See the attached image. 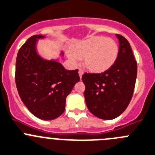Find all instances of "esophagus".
<instances>
[{
    "label": "esophagus",
    "instance_id": "34e87169",
    "mask_svg": "<svg viewBox=\"0 0 155 155\" xmlns=\"http://www.w3.org/2000/svg\"><path fill=\"white\" fill-rule=\"evenodd\" d=\"M78 74H79V76H80V78H82V75L84 74V71L81 70V69H79Z\"/></svg>",
    "mask_w": 155,
    "mask_h": 155
}]
</instances>
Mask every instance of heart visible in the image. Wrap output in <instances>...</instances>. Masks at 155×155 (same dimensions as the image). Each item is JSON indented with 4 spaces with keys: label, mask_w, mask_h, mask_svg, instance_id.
I'll use <instances>...</instances> for the list:
<instances>
[{
    "label": "heart",
    "mask_w": 155,
    "mask_h": 155,
    "mask_svg": "<svg viewBox=\"0 0 155 155\" xmlns=\"http://www.w3.org/2000/svg\"><path fill=\"white\" fill-rule=\"evenodd\" d=\"M119 51V45L114 39L106 36H91L74 44L68 57L74 63L83 58L87 70L101 74L114 65Z\"/></svg>",
    "instance_id": "heart-1"
}]
</instances>
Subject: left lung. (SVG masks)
<instances>
[{
  "label": "left lung",
  "mask_w": 155,
  "mask_h": 155,
  "mask_svg": "<svg viewBox=\"0 0 155 155\" xmlns=\"http://www.w3.org/2000/svg\"><path fill=\"white\" fill-rule=\"evenodd\" d=\"M119 56L114 65L101 74L85 73V101L89 111L97 117L110 120L120 116L129 106L135 85L137 62L130 44L121 35Z\"/></svg>",
  "instance_id": "1"
}]
</instances>
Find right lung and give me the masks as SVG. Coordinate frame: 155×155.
I'll list each match as a JSON object with an SVG mask.
<instances>
[{
	"label": "right lung",
	"mask_w": 155,
	"mask_h": 155,
	"mask_svg": "<svg viewBox=\"0 0 155 155\" xmlns=\"http://www.w3.org/2000/svg\"><path fill=\"white\" fill-rule=\"evenodd\" d=\"M45 36L35 35L17 53L15 80L22 101L32 114L43 120L58 118L65 110L66 97L80 81L78 70H66L58 59L40 56L36 45ZM60 55L64 56V53Z\"/></svg>",
	"instance_id": "obj_1"
}]
</instances>
